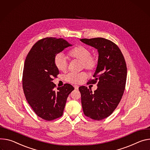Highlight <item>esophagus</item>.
I'll use <instances>...</instances> for the list:
<instances>
[{"mask_svg": "<svg viewBox=\"0 0 150 150\" xmlns=\"http://www.w3.org/2000/svg\"><path fill=\"white\" fill-rule=\"evenodd\" d=\"M74 88L75 89L77 90V89H79V86H77V85H74Z\"/></svg>", "mask_w": 150, "mask_h": 150, "instance_id": "1", "label": "esophagus"}]
</instances>
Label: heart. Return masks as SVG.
<instances>
[{
    "instance_id": "b5f03b06",
    "label": "heart",
    "mask_w": 150,
    "mask_h": 150,
    "mask_svg": "<svg viewBox=\"0 0 150 150\" xmlns=\"http://www.w3.org/2000/svg\"><path fill=\"white\" fill-rule=\"evenodd\" d=\"M69 55L74 58L81 61L82 68L92 71L96 69L98 64V58L96 56L91 55V49L85 46H79L74 47L69 52ZM54 64L57 69L61 71H64L67 69L68 62L67 58L63 53L58 54L54 58ZM65 79L71 83H80L87 77L85 72L69 73L65 76Z\"/></svg>"
}]
</instances>
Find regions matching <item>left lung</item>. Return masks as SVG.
Returning <instances> with one entry per match:
<instances>
[{
  "label": "left lung",
  "instance_id": "left-lung-1",
  "mask_svg": "<svg viewBox=\"0 0 150 150\" xmlns=\"http://www.w3.org/2000/svg\"><path fill=\"white\" fill-rule=\"evenodd\" d=\"M80 41L98 52L95 79L89 81V84L98 81V88L92 92L86 86L79 87L82 108L86 116L101 120L112 114L122 98L127 77L126 62L119 47L108 39L97 38Z\"/></svg>",
  "mask_w": 150,
  "mask_h": 150
}]
</instances>
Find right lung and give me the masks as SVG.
I'll list each match as a JSON object with an SVG mask.
<instances>
[{
  "instance_id": "1",
  "label": "right lung",
  "mask_w": 150,
  "mask_h": 150,
  "mask_svg": "<svg viewBox=\"0 0 150 150\" xmlns=\"http://www.w3.org/2000/svg\"><path fill=\"white\" fill-rule=\"evenodd\" d=\"M72 46L64 39L47 38L36 42L24 62L23 88L28 103L40 118L51 121L61 117L69 95L74 90L70 84L54 89L52 77L59 74L55 56Z\"/></svg>"
}]
</instances>
